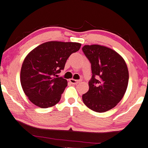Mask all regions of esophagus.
I'll return each instance as SVG.
<instances>
[{
    "label": "esophagus",
    "instance_id": "esophagus-1",
    "mask_svg": "<svg viewBox=\"0 0 148 148\" xmlns=\"http://www.w3.org/2000/svg\"><path fill=\"white\" fill-rule=\"evenodd\" d=\"M69 82H70V83L73 84H78L79 82H80L79 80L73 79H69Z\"/></svg>",
    "mask_w": 148,
    "mask_h": 148
}]
</instances>
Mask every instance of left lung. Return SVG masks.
I'll list each match as a JSON object with an SVG mask.
<instances>
[{
    "label": "left lung",
    "instance_id": "left-lung-1",
    "mask_svg": "<svg viewBox=\"0 0 148 148\" xmlns=\"http://www.w3.org/2000/svg\"><path fill=\"white\" fill-rule=\"evenodd\" d=\"M82 51L92 74L89 91L82 95L83 102L97 112L108 111L120 102L127 90L129 73L126 63L115 51L106 46L86 45Z\"/></svg>",
    "mask_w": 148,
    "mask_h": 148
}]
</instances>
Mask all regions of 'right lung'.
<instances>
[{"mask_svg": "<svg viewBox=\"0 0 148 148\" xmlns=\"http://www.w3.org/2000/svg\"><path fill=\"white\" fill-rule=\"evenodd\" d=\"M80 47L79 43L49 41L28 53L21 70V84L31 102L48 108L60 101L67 81L57 74L64 69L70 55Z\"/></svg>", "mask_w": 148, "mask_h": 148, "instance_id": "1", "label": "right lung"}]
</instances>
